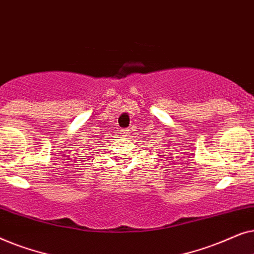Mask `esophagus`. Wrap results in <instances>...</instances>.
I'll return each mask as SVG.
<instances>
[{"label":"esophagus","mask_w":254,"mask_h":254,"mask_svg":"<svg viewBox=\"0 0 254 254\" xmlns=\"http://www.w3.org/2000/svg\"><path fill=\"white\" fill-rule=\"evenodd\" d=\"M129 133H130V130L128 129V128H126V129H123V136H128V135H129Z\"/></svg>","instance_id":"1"}]
</instances>
